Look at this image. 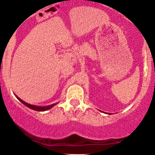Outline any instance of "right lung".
I'll list each match as a JSON object with an SVG mask.
<instances>
[{
	"label": "right lung",
	"mask_w": 155,
	"mask_h": 155,
	"mask_svg": "<svg viewBox=\"0 0 155 155\" xmlns=\"http://www.w3.org/2000/svg\"><path fill=\"white\" fill-rule=\"evenodd\" d=\"M16 97H17V99H18L20 102H22L24 105H25L26 106H27L28 108H31V109H33V110H35V111H38V112H43V111H47L49 110V109H50L51 108H53L54 105H56L57 103H54V104H52V105H47V106H37V105H30V104H28L26 102H24V101H23L22 99H21L20 98L18 97V96H17L16 95Z\"/></svg>",
	"instance_id": "add662e5"
}]
</instances>
